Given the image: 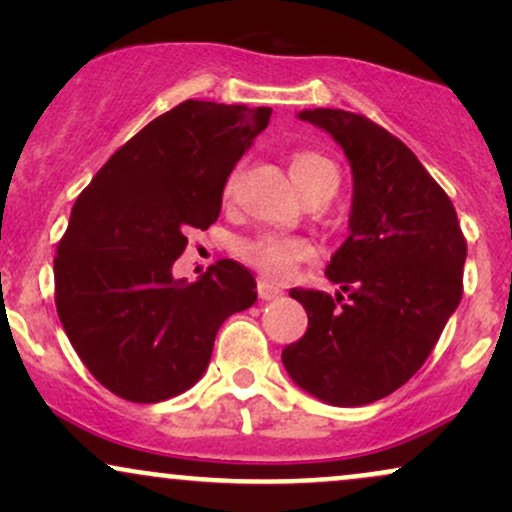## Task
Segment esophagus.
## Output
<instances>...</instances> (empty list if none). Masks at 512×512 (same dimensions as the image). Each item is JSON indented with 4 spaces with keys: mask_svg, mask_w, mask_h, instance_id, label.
Listing matches in <instances>:
<instances>
[{
    "mask_svg": "<svg viewBox=\"0 0 512 512\" xmlns=\"http://www.w3.org/2000/svg\"><path fill=\"white\" fill-rule=\"evenodd\" d=\"M257 293H260L262 301H272V298H279L281 296V289H276V286L267 284V281H257Z\"/></svg>",
    "mask_w": 512,
    "mask_h": 512,
    "instance_id": "1",
    "label": "esophagus"
}]
</instances>
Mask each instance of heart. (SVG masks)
I'll list each match as a JSON object with an SVG mask.
<instances>
[{
    "label": "heart",
    "instance_id": "heart-1",
    "mask_svg": "<svg viewBox=\"0 0 512 512\" xmlns=\"http://www.w3.org/2000/svg\"><path fill=\"white\" fill-rule=\"evenodd\" d=\"M291 178L301 187V192L315 187L322 180H339V170L327 156L320 151H296L291 156ZM236 173L228 175L226 180V195L233 190ZM233 252L243 264L255 269L257 274L264 276L267 281H284L289 279L296 269V264L313 260L315 248L308 238L303 236H279V233H260V236L240 238L233 243Z\"/></svg>",
    "mask_w": 512,
    "mask_h": 512
}]
</instances>
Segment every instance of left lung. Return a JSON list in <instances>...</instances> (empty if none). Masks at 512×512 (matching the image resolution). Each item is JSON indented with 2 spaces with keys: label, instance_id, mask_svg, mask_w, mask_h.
Returning <instances> with one entry per match:
<instances>
[{
  "label": "left lung",
  "instance_id": "obj_1",
  "mask_svg": "<svg viewBox=\"0 0 512 512\" xmlns=\"http://www.w3.org/2000/svg\"><path fill=\"white\" fill-rule=\"evenodd\" d=\"M298 117L344 149L354 202L349 238L325 272L344 293L291 289L308 330L281 361L313 397L361 407L402 387L431 356L460 305L467 240L450 197L395 134L346 110Z\"/></svg>",
  "mask_w": 512,
  "mask_h": 512
}]
</instances>
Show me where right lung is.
Instances as JSON below:
<instances>
[{
  "mask_svg": "<svg viewBox=\"0 0 512 512\" xmlns=\"http://www.w3.org/2000/svg\"><path fill=\"white\" fill-rule=\"evenodd\" d=\"M272 108L185 101L108 158L76 199L55 257V305L93 378L127 402L180 395L204 375L226 317L257 301L243 264L173 279L192 228L219 219L228 175Z\"/></svg>",
  "mask_w": 512,
  "mask_h": 512,
  "instance_id": "right-lung-1",
  "label": "right lung"
}]
</instances>
